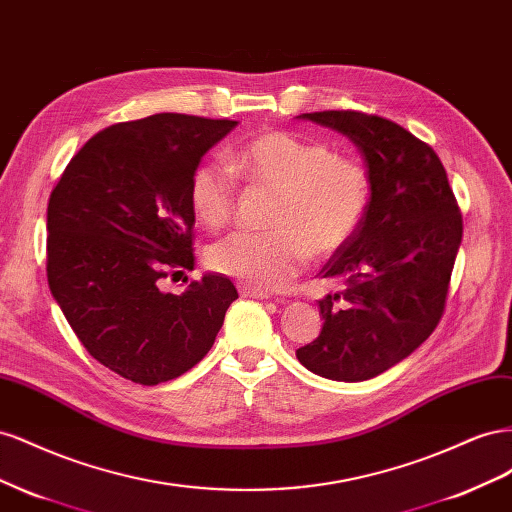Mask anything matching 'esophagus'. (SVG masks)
Returning a JSON list of instances; mask_svg holds the SVG:
<instances>
[{
    "mask_svg": "<svg viewBox=\"0 0 512 512\" xmlns=\"http://www.w3.org/2000/svg\"><path fill=\"white\" fill-rule=\"evenodd\" d=\"M240 296H242V298H259V300H268V298H270V291L257 289V287H251V285H242V287H240Z\"/></svg>",
    "mask_w": 512,
    "mask_h": 512,
    "instance_id": "1",
    "label": "esophagus"
}]
</instances>
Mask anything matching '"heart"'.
I'll return each mask as SVG.
<instances>
[{
	"instance_id": "obj_1",
	"label": "heart",
	"mask_w": 512,
	"mask_h": 512,
	"mask_svg": "<svg viewBox=\"0 0 512 512\" xmlns=\"http://www.w3.org/2000/svg\"><path fill=\"white\" fill-rule=\"evenodd\" d=\"M251 188L274 193L264 233H236L210 248V266L246 285L272 291L289 285L309 257L324 259L352 240L371 208V175L358 158L287 130H264L227 158ZM197 221L225 229L238 191L229 173L201 163L188 180Z\"/></svg>"
}]
</instances>
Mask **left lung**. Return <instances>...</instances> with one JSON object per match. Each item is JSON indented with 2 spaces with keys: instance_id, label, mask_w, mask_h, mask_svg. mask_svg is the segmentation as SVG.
Listing matches in <instances>:
<instances>
[{
  "instance_id": "left-lung-1",
  "label": "left lung",
  "mask_w": 512,
  "mask_h": 512,
  "mask_svg": "<svg viewBox=\"0 0 512 512\" xmlns=\"http://www.w3.org/2000/svg\"><path fill=\"white\" fill-rule=\"evenodd\" d=\"M300 118L339 130L362 150L371 208L321 268V279L339 289L319 300L324 328L296 356L321 377L362 382L410 356L440 324L463 216L440 156L410 130L352 109Z\"/></svg>"
}]
</instances>
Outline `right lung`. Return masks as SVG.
I'll list each match as a JSON object with an SVG mask.
<instances>
[{"label":"right lung","mask_w":512,"mask_h":512,"mask_svg":"<svg viewBox=\"0 0 512 512\" xmlns=\"http://www.w3.org/2000/svg\"><path fill=\"white\" fill-rule=\"evenodd\" d=\"M233 126L184 113L111 124L70 158L51 191V294L90 356L135 384L193 369L238 298L223 274L182 294L160 291L167 276L193 270L188 180Z\"/></svg>","instance_id":"add662e5"}]
</instances>
